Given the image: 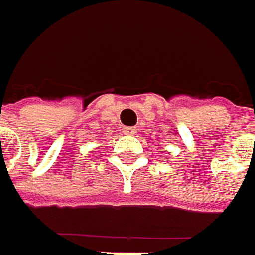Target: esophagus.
<instances>
[{
  "label": "esophagus",
  "instance_id": "esophagus-1",
  "mask_svg": "<svg viewBox=\"0 0 255 255\" xmlns=\"http://www.w3.org/2000/svg\"><path fill=\"white\" fill-rule=\"evenodd\" d=\"M124 134H127V135H134L135 132H137V128L135 127H126L124 129Z\"/></svg>",
  "mask_w": 255,
  "mask_h": 255
}]
</instances>
